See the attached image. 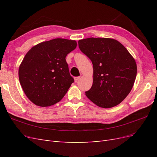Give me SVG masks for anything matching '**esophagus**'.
<instances>
[{"mask_svg": "<svg viewBox=\"0 0 157 157\" xmlns=\"http://www.w3.org/2000/svg\"><path fill=\"white\" fill-rule=\"evenodd\" d=\"M74 78H75V82H77L78 81V80H79L80 77H75Z\"/></svg>", "mask_w": 157, "mask_h": 157, "instance_id": "1", "label": "esophagus"}]
</instances>
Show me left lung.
<instances>
[{
    "instance_id": "obj_1",
    "label": "left lung",
    "mask_w": 157,
    "mask_h": 157,
    "mask_svg": "<svg viewBox=\"0 0 157 157\" xmlns=\"http://www.w3.org/2000/svg\"><path fill=\"white\" fill-rule=\"evenodd\" d=\"M78 47L93 64V84L86 96L100 107L118 105L135 82L137 65L134 58L119 42L108 38L80 40Z\"/></svg>"
}]
</instances>
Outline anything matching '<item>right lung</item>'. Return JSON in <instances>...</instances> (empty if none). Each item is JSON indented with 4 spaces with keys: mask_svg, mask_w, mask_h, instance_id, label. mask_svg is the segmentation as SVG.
I'll use <instances>...</instances> for the list:
<instances>
[{
    "mask_svg": "<svg viewBox=\"0 0 157 157\" xmlns=\"http://www.w3.org/2000/svg\"><path fill=\"white\" fill-rule=\"evenodd\" d=\"M77 47L75 40L55 39L33 46L19 68V79L27 97L40 107L62 99L74 78L65 58Z\"/></svg>",
    "mask_w": 157,
    "mask_h": 157,
    "instance_id": "obj_1",
    "label": "right lung"
}]
</instances>
